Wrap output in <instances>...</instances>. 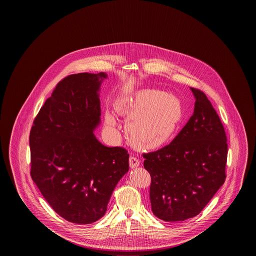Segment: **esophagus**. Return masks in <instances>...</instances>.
Returning <instances> with one entry per match:
<instances>
[{
    "mask_svg": "<svg viewBox=\"0 0 256 256\" xmlns=\"http://www.w3.org/2000/svg\"><path fill=\"white\" fill-rule=\"evenodd\" d=\"M139 165H140L139 159L135 158L134 156H130V168L134 169V168L138 167Z\"/></svg>",
    "mask_w": 256,
    "mask_h": 256,
    "instance_id": "34e87169",
    "label": "esophagus"
}]
</instances>
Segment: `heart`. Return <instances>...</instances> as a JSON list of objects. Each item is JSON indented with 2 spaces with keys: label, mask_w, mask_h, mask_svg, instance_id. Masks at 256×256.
<instances>
[{
  "label": "heart",
  "mask_w": 256,
  "mask_h": 256,
  "mask_svg": "<svg viewBox=\"0 0 256 256\" xmlns=\"http://www.w3.org/2000/svg\"><path fill=\"white\" fill-rule=\"evenodd\" d=\"M116 110L128 121L126 134L130 142L140 150H152L165 145L176 132L182 121L183 110L178 96L156 89H142L116 104ZM104 124L116 126L108 113Z\"/></svg>",
  "instance_id": "obj_1"
}]
</instances>
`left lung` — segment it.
Wrapping results in <instances>:
<instances>
[{"label":"left lung","mask_w":256,"mask_h":256,"mask_svg":"<svg viewBox=\"0 0 256 256\" xmlns=\"http://www.w3.org/2000/svg\"><path fill=\"white\" fill-rule=\"evenodd\" d=\"M194 113L169 145L144 154L152 213L182 222L200 213L226 180V135L206 94L190 87Z\"/></svg>","instance_id":"obj_1"}]
</instances>
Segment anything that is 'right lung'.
<instances>
[{
  "mask_svg": "<svg viewBox=\"0 0 256 256\" xmlns=\"http://www.w3.org/2000/svg\"><path fill=\"white\" fill-rule=\"evenodd\" d=\"M106 73L70 74L58 84L30 134V176L52 208L74 224H88L106 212L128 170L124 148L102 145L100 87Z\"/></svg>",
  "mask_w": 256,
  "mask_h": 256,
  "instance_id": "obj_1",
  "label": "right lung"
}]
</instances>
